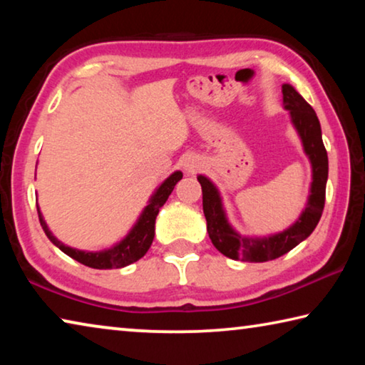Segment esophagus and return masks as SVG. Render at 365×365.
Here are the masks:
<instances>
[{"label":"esophagus","instance_id":"34e87169","mask_svg":"<svg viewBox=\"0 0 365 365\" xmlns=\"http://www.w3.org/2000/svg\"><path fill=\"white\" fill-rule=\"evenodd\" d=\"M201 164H202V160L200 156H196V154H188V156L183 159V169L190 172V174H193V172L200 169Z\"/></svg>","mask_w":365,"mask_h":365}]
</instances>
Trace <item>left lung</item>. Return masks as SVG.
Returning <instances> with one entry per match:
<instances>
[{"mask_svg": "<svg viewBox=\"0 0 365 365\" xmlns=\"http://www.w3.org/2000/svg\"><path fill=\"white\" fill-rule=\"evenodd\" d=\"M282 93L285 109L289 110L293 125L304 146V153L312 164L311 195H309L304 211L292 227L264 238L242 237L228 224L220 195L214 183L205 175H197V182L202 188V211L207 222L209 238L222 255L235 261L242 259L246 262H265L287 255L314 232L322 217L325 187L327 178H329V158H327V150L322 141L320 123L316 110L292 85H283Z\"/></svg>", "mask_w": 365, "mask_h": 365, "instance_id": "8db88e82", "label": "left lung"}]
</instances>
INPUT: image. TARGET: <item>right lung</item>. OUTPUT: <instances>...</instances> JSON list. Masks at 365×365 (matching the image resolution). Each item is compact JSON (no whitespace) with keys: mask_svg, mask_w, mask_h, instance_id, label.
I'll list each match as a JSON object with an SVG mask.
<instances>
[{"mask_svg":"<svg viewBox=\"0 0 365 365\" xmlns=\"http://www.w3.org/2000/svg\"><path fill=\"white\" fill-rule=\"evenodd\" d=\"M182 177H183L182 172L177 170L169 178H165V180L160 183V187L154 191V195L150 200V205H148L145 207V211L141 212L140 219L137 220V224L133 225L130 233H128L120 243L113 246L110 250L90 252V251L73 250V248H71V246H66L64 243H61L51 232H49L46 222H45V219H43V215L40 212V207H36L41 228L45 230L46 237L49 238V242H51L53 245H56L61 251L66 252V255L71 256L72 259H76V261H78L80 264L88 265V267H91V269L125 267V265H128V264L137 262L138 259L143 257L146 255V251L150 250L153 238H154V224H156L159 209L164 206L165 201H168L169 195L174 191V187L177 185V182L182 180Z\"/></svg>","mask_w":365,"mask_h":365,"instance_id":"right-lung-1","label":"right lung"}]
</instances>
